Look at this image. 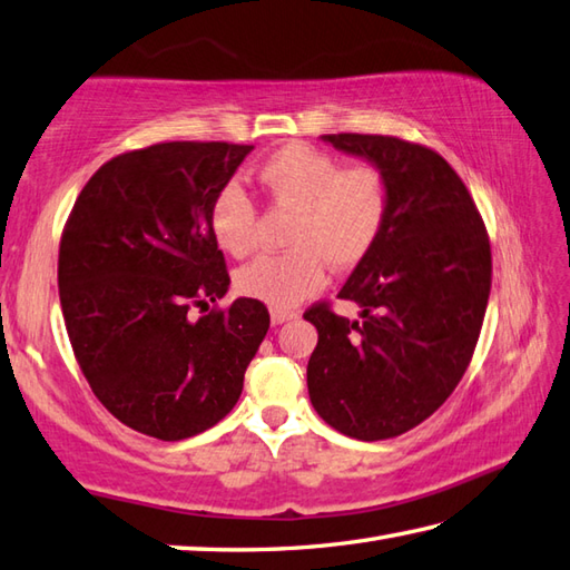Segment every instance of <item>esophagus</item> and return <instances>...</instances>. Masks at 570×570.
<instances>
[{"label":"esophagus","instance_id":"1","mask_svg":"<svg viewBox=\"0 0 570 570\" xmlns=\"http://www.w3.org/2000/svg\"><path fill=\"white\" fill-rule=\"evenodd\" d=\"M292 318H298V311H288V308H272V323L278 326V323H286Z\"/></svg>","mask_w":570,"mask_h":570}]
</instances>
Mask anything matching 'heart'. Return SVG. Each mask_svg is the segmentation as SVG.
<instances>
[{"label": "heart", "mask_w": 570, "mask_h": 570, "mask_svg": "<svg viewBox=\"0 0 570 570\" xmlns=\"http://www.w3.org/2000/svg\"><path fill=\"white\" fill-rule=\"evenodd\" d=\"M266 203L292 212L286 249L259 256L237 272V292L272 308L296 306L326 282L333 269H353L381 242L393 207L383 167L345 165L314 145L288 142L256 167ZM254 199L237 183L217 189L209 205V232L222 252L247 256L256 247Z\"/></svg>", "instance_id": "heart-1"}]
</instances>
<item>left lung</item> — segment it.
<instances>
[{
    "instance_id": "8db88e82",
    "label": "left lung",
    "mask_w": 570,
    "mask_h": 570,
    "mask_svg": "<svg viewBox=\"0 0 570 570\" xmlns=\"http://www.w3.org/2000/svg\"><path fill=\"white\" fill-rule=\"evenodd\" d=\"M323 140L383 167L393 207L338 294L361 306V321L328 301L306 308L318 331L311 405L348 438L390 440L425 422L462 381L492 288V247L470 189L428 145L363 132Z\"/></svg>"
}]
</instances>
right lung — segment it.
<instances>
[{"instance_id":"right-lung-1","label":"right lung","mask_w":570,"mask_h":570,"mask_svg":"<svg viewBox=\"0 0 570 570\" xmlns=\"http://www.w3.org/2000/svg\"><path fill=\"white\" fill-rule=\"evenodd\" d=\"M252 148L175 140L116 155L63 225L59 298L73 355L100 405L148 438L187 440L229 415L269 331L262 301L219 306L229 272L209 232L212 197Z\"/></svg>"}]
</instances>
